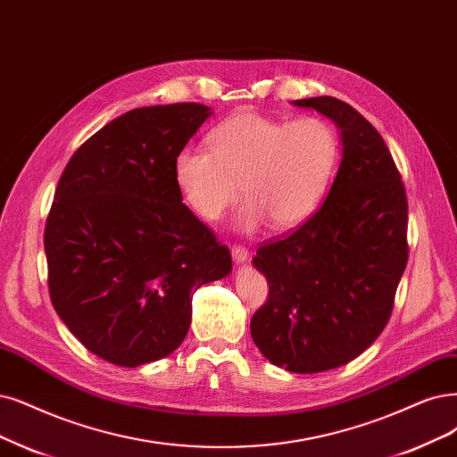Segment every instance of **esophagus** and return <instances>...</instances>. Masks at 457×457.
Listing matches in <instances>:
<instances>
[{"label": "esophagus", "instance_id": "34e87169", "mask_svg": "<svg viewBox=\"0 0 457 457\" xmlns=\"http://www.w3.org/2000/svg\"><path fill=\"white\" fill-rule=\"evenodd\" d=\"M231 256H233V260L237 262V263H243V262L248 260L250 252H248V248L243 246V245H233V246H231Z\"/></svg>", "mask_w": 457, "mask_h": 457}]
</instances>
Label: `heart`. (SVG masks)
Returning <instances> with one entry per match:
<instances>
[{"instance_id":"1","label":"heart","mask_w":457,"mask_h":457,"mask_svg":"<svg viewBox=\"0 0 457 457\" xmlns=\"http://www.w3.org/2000/svg\"><path fill=\"white\" fill-rule=\"evenodd\" d=\"M207 150L184 146L173 179L188 209L216 222L243 195L237 228L286 229L322 203L341 156L337 128L322 116L280 120L241 111L205 135Z\"/></svg>"}]
</instances>
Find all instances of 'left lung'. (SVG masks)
<instances>
[{
    "label": "left lung",
    "instance_id": "8db88e82",
    "mask_svg": "<svg viewBox=\"0 0 457 457\" xmlns=\"http://www.w3.org/2000/svg\"><path fill=\"white\" fill-rule=\"evenodd\" d=\"M341 128L343 160L320 209L265 241L254 265L269 295L250 322L263 356L292 373L341 367L377 341L409 262V201L380 133L345 101H294Z\"/></svg>",
    "mask_w": 457,
    "mask_h": 457
}]
</instances>
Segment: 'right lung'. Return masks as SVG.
<instances>
[{"label":"right lung","mask_w":457,"mask_h":457,"mask_svg":"<svg viewBox=\"0 0 457 457\" xmlns=\"http://www.w3.org/2000/svg\"><path fill=\"white\" fill-rule=\"evenodd\" d=\"M211 114L199 104L133 109L67 162L45 224L50 301L96 356L137 367L169 356L199 286L231 254L184 205L173 160Z\"/></svg>","instance_id":"right-lung-1"}]
</instances>
